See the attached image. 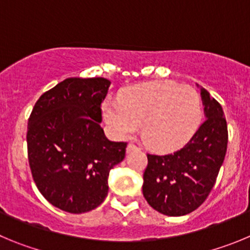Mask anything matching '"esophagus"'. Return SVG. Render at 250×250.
<instances>
[{
	"instance_id": "esophagus-1",
	"label": "esophagus",
	"mask_w": 250,
	"mask_h": 250,
	"mask_svg": "<svg viewBox=\"0 0 250 250\" xmlns=\"http://www.w3.org/2000/svg\"><path fill=\"white\" fill-rule=\"evenodd\" d=\"M136 149H138V147H137L136 145H133V143H129V145L127 146V152H132V150Z\"/></svg>"
}]
</instances>
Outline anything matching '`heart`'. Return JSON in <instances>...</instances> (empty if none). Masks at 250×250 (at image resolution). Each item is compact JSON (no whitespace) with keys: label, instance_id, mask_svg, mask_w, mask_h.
I'll list each match as a JSON object with an SVG mask.
<instances>
[{"label":"heart","instance_id":"obj_1","mask_svg":"<svg viewBox=\"0 0 250 250\" xmlns=\"http://www.w3.org/2000/svg\"><path fill=\"white\" fill-rule=\"evenodd\" d=\"M202 98L190 86L172 81L136 84L125 89L117 103L103 105V117L121 138H142L157 150H174L189 141L202 122Z\"/></svg>","mask_w":250,"mask_h":250}]
</instances>
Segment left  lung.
I'll return each mask as SVG.
<instances>
[{"mask_svg":"<svg viewBox=\"0 0 250 250\" xmlns=\"http://www.w3.org/2000/svg\"><path fill=\"white\" fill-rule=\"evenodd\" d=\"M206 120L181 149L147 154L143 195L153 209L169 217L193 212L209 195L223 164L228 127L222 105L201 87Z\"/></svg>","mask_w":250,"mask_h":250,"instance_id":"8db88e82","label":"left lung"}]
</instances>
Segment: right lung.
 Returning a JSON list of instances; mask_svg holds the SVG:
<instances>
[{"label":"right lung","instance_id":"1","mask_svg":"<svg viewBox=\"0 0 250 250\" xmlns=\"http://www.w3.org/2000/svg\"><path fill=\"white\" fill-rule=\"evenodd\" d=\"M111 82L67 78L38 98L28 118L27 150L33 181L52 206L86 213L108 194L109 170L125 156V142L104 136L101 104Z\"/></svg>","mask_w":250,"mask_h":250}]
</instances>
